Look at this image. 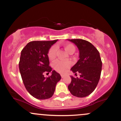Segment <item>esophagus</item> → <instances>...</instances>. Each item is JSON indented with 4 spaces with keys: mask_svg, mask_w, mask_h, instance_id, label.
Wrapping results in <instances>:
<instances>
[{
    "mask_svg": "<svg viewBox=\"0 0 121 121\" xmlns=\"http://www.w3.org/2000/svg\"><path fill=\"white\" fill-rule=\"evenodd\" d=\"M65 74H61V76L62 78H64V77H65Z\"/></svg>",
    "mask_w": 121,
    "mask_h": 121,
    "instance_id": "esophagus-1",
    "label": "esophagus"
}]
</instances>
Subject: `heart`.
Masks as SVG:
<instances>
[{"label":"heart","instance_id":"obj_1","mask_svg":"<svg viewBox=\"0 0 121 121\" xmlns=\"http://www.w3.org/2000/svg\"><path fill=\"white\" fill-rule=\"evenodd\" d=\"M65 50L69 53V54H73L75 52V47L73 44H68L64 45ZM57 50V47L56 45H53L50 48L48 52V57L49 60H54L56 56V52ZM72 64L70 61H61V60H56L53 64V67L54 69L59 73H65L66 70L68 69L70 66Z\"/></svg>","mask_w":121,"mask_h":121}]
</instances>
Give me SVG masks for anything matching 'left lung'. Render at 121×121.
I'll return each instance as SVG.
<instances>
[{"instance_id": "left-lung-1", "label": "left lung", "mask_w": 121, "mask_h": 121, "mask_svg": "<svg viewBox=\"0 0 121 121\" xmlns=\"http://www.w3.org/2000/svg\"><path fill=\"white\" fill-rule=\"evenodd\" d=\"M77 45L80 52V59L70 69L75 75L71 77L68 89L72 95L85 97L91 94L96 87L102 70V61L98 51L93 44L82 39H68Z\"/></svg>"}]
</instances>
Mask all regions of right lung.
Listing matches in <instances>:
<instances>
[{
    "mask_svg": "<svg viewBox=\"0 0 121 121\" xmlns=\"http://www.w3.org/2000/svg\"><path fill=\"white\" fill-rule=\"evenodd\" d=\"M57 40L30 41L21 52L19 66L22 80L29 93L37 99L51 98L61 78L55 70L48 77L44 75L45 72L49 74L52 71L48 52Z\"/></svg>",
    "mask_w": 121,
    "mask_h": 121,
    "instance_id": "obj_1",
    "label": "right lung"
}]
</instances>
